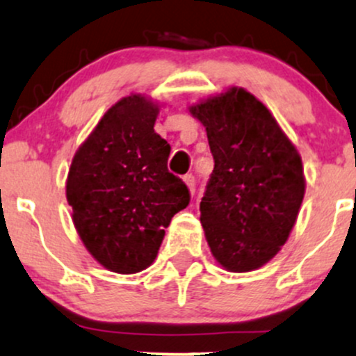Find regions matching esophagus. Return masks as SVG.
<instances>
[{
    "instance_id": "obj_1",
    "label": "esophagus",
    "mask_w": 356,
    "mask_h": 356,
    "mask_svg": "<svg viewBox=\"0 0 356 356\" xmlns=\"http://www.w3.org/2000/svg\"><path fill=\"white\" fill-rule=\"evenodd\" d=\"M184 182L187 184V187H189V191L192 192V194H194V191H195V177L192 174H187V175H184Z\"/></svg>"
}]
</instances>
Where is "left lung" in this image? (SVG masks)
<instances>
[{"instance_id": "8db88e82", "label": "left lung", "mask_w": 356, "mask_h": 356, "mask_svg": "<svg viewBox=\"0 0 356 356\" xmlns=\"http://www.w3.org/2000/svg\"><path fill=\"white\" fill-rule=\"evenodd\" d=\"M191 113L206 127L214 157L201 201L212 256L227 271L261 268L286 243L303 202L300 154L244 88L204 100Z\"/></svg>"}]
</instances>
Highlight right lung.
Returning a JSON list of instances; mask_svg holds the SVG:
<instances>
[{"label": "right lung", "mask_w": 356, "mask_h": 356, "mask_svg": "<svg viewBox=\"0 0 356 356\" xmlns=\"http://www.w3.org/2000/svg\"><path fill=\"white\" fill-rule=\"evenodd\" d=\"M159 107L130 95L107 110L76 150L67 179L73 224L110 271L132 275L157 256L165 227L191 194L169 172L170 145L154 125Z\"/></svg>", "instance_id": "right-lung-1"}]
</instances>
